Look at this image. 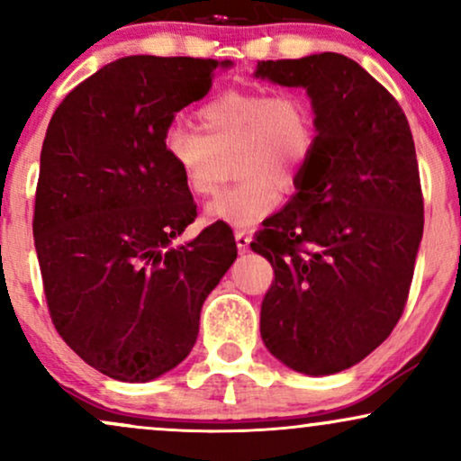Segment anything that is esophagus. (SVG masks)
Instances as JSON below:
<instances>
[{
    "instance_id": "34e87169",
    "label": "esophagus",
    "mask_w": 461,
    "mask_h": 461,
    "mask_svg": "<svg viewBox=\"0 0 461 461\" xmlns=\"http://www.w3.org/2000/svg\"><path fill=\"white\" fill-rule=\"evenodd\" d=\"M235 241H237V248H240V252H248L252 237H249L248 230H237L235 232Z\"/></svg>"
}]
</instances>
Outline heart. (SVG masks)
<instances>
[{
    "label": "heart",
    "instance_id": "1",
    "mask_svg": "<svg viewBox=\"0 0 461 461\" xmlns=\"http://www.w3.org/2000/svg\"><path fill=\"white\" fill-rule=\"evenodd\" d=\"M198 129L170 126L164 153L194 196L218 185L220 156L232 153V170L241 177L204 207V218L232 229H252L291 190L316 149V117L299 92L267 94L263 89H230L198 109Z\"/></svg>",
    "mask_w": 461,
    "mask_h": 461
}]
</instances>
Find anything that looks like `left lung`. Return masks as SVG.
Masks as SVG:
<instances>
[{"label": "left lung", "instance_id": "8db88e82", "mask_svg": "<svg viewBox=\"0 0 461 461\" xmlns=\"http://www.w3.org/2000/svg\"><path fill=\"white\" fill-rule=\"evenodd\" d=\"M254 77L305 89L316 117L297 192L249 243L276 274L260 335L286 367L329 376L366 359L404 312L423 237L412 132L393 95L346 55L258 61Z\"/></svg>", "mask_w": 461, "mask_h": 461}]
</instances>
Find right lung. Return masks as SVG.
Masks as SVG:
<instances>
[{"label": "right lung", "instance_id": "obj_1", "mask_svg": "<svg viewBox=\"0 0 461 461\" xmlns=\"http://www.w3.org/2000/svg\"><path fill=\"white\" fill-rule=\"evenodd\" d=\"M232 61L130 55L74 87L50 117L33 240L57 333L122 383L177 367L201 308L237 258L224 221L173 246L196 204L164 132Z\"/></svg>", "mask_w": 461, "mask_h": 461}]
</instances>
